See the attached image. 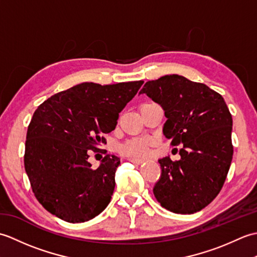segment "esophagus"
I'll return each instance as SVG.
<instances>
[{
    "label": "esophagus",
    "mask_w": 257,
    "mask_h": 257,
    "mask_svg": "<svg viewBox=\"0 0 257 257\" xmlns=\"http://www.w3.org/2000/svg\"><path fill=\"white\" fill-rule=\"evenodd\" d=\"M130 162H134V163H137V165H140V163H143L144 160L143 159H137V158H129L128 159Z\"/></svg>",
    "instance_id": "1"
}]
</instances>
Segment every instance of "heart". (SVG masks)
I'll return each instance as SVG.
<instances>
[{
  "label": "heart",
  "mask_w": 257,
  "mask_h": 257,
  "mask_svg": "<svg viewBox=\"0 0 257 257\" xmlns=\"http://www.w3.org/2000/svg\"><path fill=\"white\" fill-rule=\"evenodd\" d=\"M151 141L147 138H136L128 140L120 147V152L130 158H145L149 154Z\"/></svg>",
  "instance_id": "b5f03b06"
}]
</instances>
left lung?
<instances>
[{"label": "left lung", "instance_id": "obj_1", "mask_svg": "<svg viewBox=\"0 0 257 257\" xmlns=\"http://www.w3.org/2000/svg\"><path fill=\"white\" fill-rule=\"evenodd\" d=\"M147 94L165 110L163 135L171 146L183 145L181 159L166 157L154 194L165 209L192 214L216 198L233 158L232 114L219 92L180 75L147 81Z\"/></svg>", "mask_w": 257, "mask_h": 257}]
</instances>
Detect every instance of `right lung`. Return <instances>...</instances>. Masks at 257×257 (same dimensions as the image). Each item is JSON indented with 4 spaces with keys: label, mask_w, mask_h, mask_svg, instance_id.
<instances>
[{
    "label": "right lung",
    "mask_w": 257,
    "mask_h": 257,
    "mask_svg": "<svg viewBox=\"0 0 257 257\" xmlns=\"http://www.w3.org/2000/svg\"><path fill=\"white\" fill-rule=\"evenodd\" d=\"M143 80L99 85L83 83L48 98L27 128L24 166L38 202L69 223L94 219L106 209L114 190L120 159L99 146L116 128L119 112ZM90 151L105 154L92 169Z\"/></svg>",
    "instance_id": "obj_1"
}]
</instances>
